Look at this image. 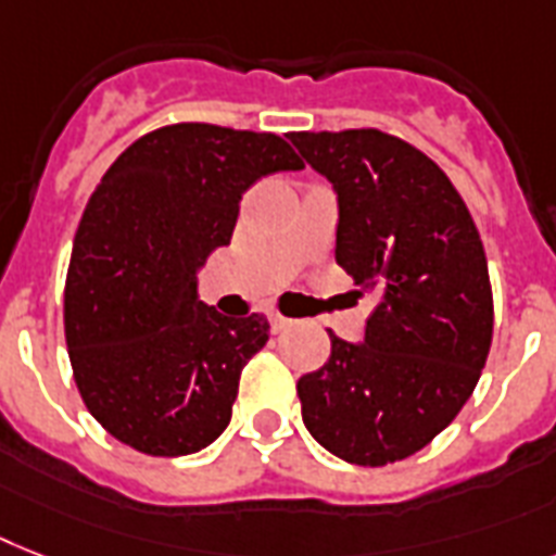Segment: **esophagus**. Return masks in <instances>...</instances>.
<instances>
[{
  "label": "esophagus",
  "mask_w": 556,
  "mask_h": 556,
  "mask_svg": "<svg viewBox=\"0 0 556 556\" xmlns=\"http://www.w3.org/2000/svg\"><path fill=\"white\" fill-rule=\"evenodd\" d=\"M291 323H293V319L282 317V314H277V311H270V331H274V333L288 331V328H291Z\"/></svg>",
  "instance_id": "esophagus-1"
}]
</instances>
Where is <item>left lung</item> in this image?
I'll use <instances>...</instances> for the list:
<instances>
[{"mask_svg":"<svg viewBox=\"0 0 556 556\" xmlns=\"http://www.w3.org/2000/svg\"><path fill=\"white\" fill-rule=\"evenodd\" d=\"M291 142L340 200L337 263L377 308L365 342L331 337L300 377L311 437L354 466L426 448L473 394L494 333L480 231L445 170L377 128L296 130Z\"/></svg>","mask_w":556,"mask_h":556,"instance_id":"left-lung-1","label":"left lung"}]
</instances>
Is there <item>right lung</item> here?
I'll return each mask as SVG.
<instances>
[{
	"label": "right lung",
	"instance_id": "right-lung-1",
	"mask_svg": "<svg viewBox=\"0 0 556 556\" xmlns=\"http://www.w3.org/2000/svg\"><path fill=\"white\" fill-rule=\"evenodd\" d=\"M305 162L277 134L207 122L156 128L116 156L79 219L65 340L83 403L151 457L205 448L231 422L239 374L268 342L265 314L197 300V268L231 242L260 176Z\"/></svg>",
	"mask_w": 556,
	"mask_h": 556
}]
</instances>
